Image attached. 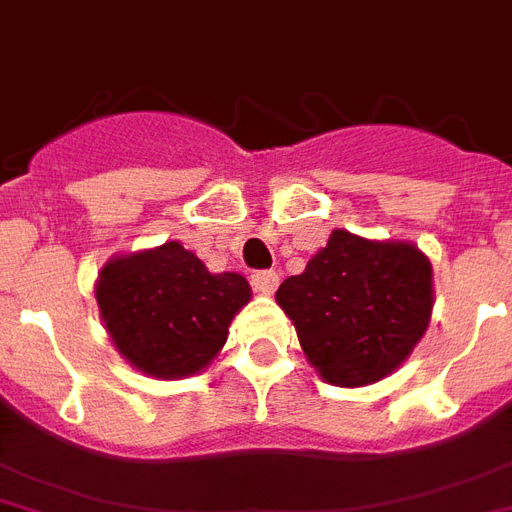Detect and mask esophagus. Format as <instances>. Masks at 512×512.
<instances>
[{"instance_id": "34e87169", "label": "esophagus", "mask_w": 512, "mask_h": 512, "mask_svg": "<svg viewBox=\"0 0 512 512\" xmlns=\"http://www.w3.org/2000/svg\"><path fill=\"white\" fill-rule=\"evenodd\" d=\"M251 285L259 290L261 295H272L280 285V274L272 272V269H264V272H253L251 274Z\"/></svg>"}]
</instances>
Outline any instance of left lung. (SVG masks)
I'll list each match as a JSON object with an SVG mask.
<instances>
[{"label": "left lung", "mask_w": 512, "mask_h": 512, "mask_svg": "<svg viewBox=\"0 0 512 512\" xmlns=\"http://www.w3.org/2000/svg\"><path fill=\"white\" fill-rule=\"evenodd\" d=\"M274 298L324 382L366 387L400 369L424 337L434 308L432 264L408 240L332 230Z\"/></svg>", "instance_id": "obj_1"}]
</instances>
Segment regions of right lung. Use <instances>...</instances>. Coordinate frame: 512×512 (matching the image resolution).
Returning a JSON list of instances; mask_svg holds the SVG:
<instances>
[{"label": "right lung", "instance_id": "add662e5", "mask_svg": "<svg viewBox=\"0 0 512 512\" xmlns=\"http://www.w3.org/2000/svg\"><path fill=\"white\" fill-rule=\"evenodd\" d=\"M94 293L117 353L154 379L201 374L225 348L235 314L251 301L243 274L209 272L177 240L112 256Z\"/></svg>", "mask_w": 512, "mask_h": 512}]
</instances>
